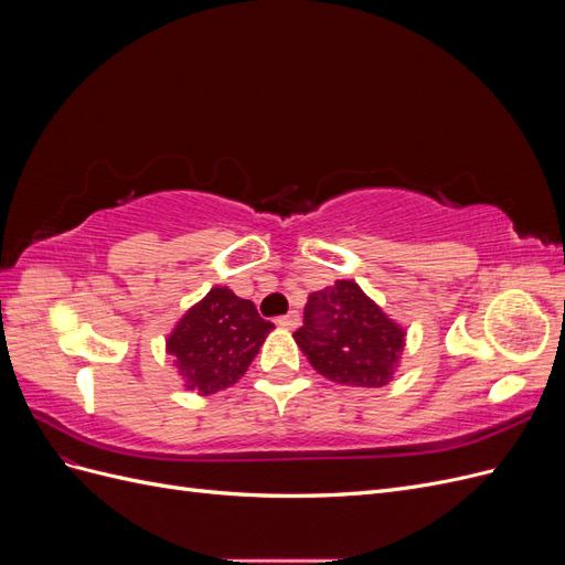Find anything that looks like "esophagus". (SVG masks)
<instances>
[{"mask_svg":"<svg viewBox=\"0 0 565 565\" xmlns=\"http://www.w3.org/2000/svg\"><path fill=\"white\" fill-rule=\"evenodd\" d=\"M276 322L280 324V328H285V330H295V328H299L301 318H299V313H297V311H289L287 316H280Z\"/></svg>","mask_w":565,"mask_h":565,"instance_id":"1","label":"esophagus"}]
</instances>
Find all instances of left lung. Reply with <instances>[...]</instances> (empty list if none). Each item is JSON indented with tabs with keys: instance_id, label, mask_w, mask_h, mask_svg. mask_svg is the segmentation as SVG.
I'll list each match as a JSON object with an SVG mask.
<instances>
[{
	"instance_id": "obj_1",
	"label": "left lung",
	"mask_w": 565,
	"mask_h": 565,
	"mask_svg": "<svg viewBox=\"0 0 565 565\" xmlns=\"http://www.w3.org/2000/svg\"><path fill=\"white\" fill-rule=\"evenodd\" d=\"M405 328L353 280L309 295L297 347L324 380L344 386H386L398 372Z\"/></svg>"
}]
</instances>
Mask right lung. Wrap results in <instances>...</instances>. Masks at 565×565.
Segmentation results:
<instances>
[{
	"label": "right lung",
	"mask_w": 565,
	"mask_h": 565,
	"mask_svg": "<svg viewBox=\"0 0 565 565\" xmlns=\"http://www.w3.org/2000/svg\"><path fill=\"white\" fill-rule=\"evenodd\" d=\"M273 328L249 299L228 287H212L177 320L164 349L183 388L210 396L243 377Z\"/></svg>",
	"instance_id": "add662e5"
}]
</instances>
